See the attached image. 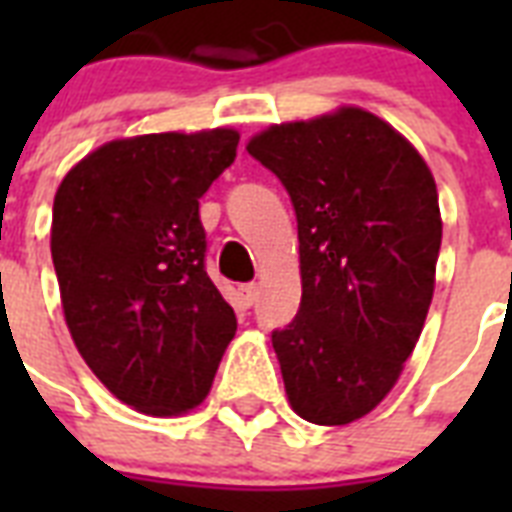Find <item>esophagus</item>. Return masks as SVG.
Returning a JSON list of instances; mask_svg holds the SVG:
<instances>
[{
    "instance_id": "1",
    "label": "esophagus",
    "mask_w": 512,
    "mask_h": 512,
    "mask_svg": "<svg viewBox=\"0 0 512 512\" xmlns=\"http://www.w3.org/2000/svg\"><path fill=\"white\" fill-rule=\"evenodd\" d=\"M239 300H241V305H244V308H249V305L255 303V300H257V284H241Z\"/></svg>"
}]
</instances>
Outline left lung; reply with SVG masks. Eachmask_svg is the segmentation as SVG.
<instances>
[{
	"instance_id": "left-lung-1",
	"label": "left lung",
	"mask_w": 512,
	"mask_h": 512,
	"mask_svg": "<svg viewBox=\"0 0 512 512\" xmlns=\"http://www.w3.org/2000/svg\"><path fill=\"white\" fill-rule=\"evenodd\" d=\"M247 151L297 215L303 300L271 335L289 404L316 425H348L388 396L420 340L441 249L436 180L361 108L276 124Z\"/></svg>"
}]
</instances>
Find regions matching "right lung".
Returning a JSON list of instances; mask_svg holds the SVG:
<instances>
[{
    "instance_id": "obj_1",
    "label": "right lung",
    "mask_w": 512,
    "mask_h": 512,
    "mask_svg": "<svg viewBox=\"0 0 512 512\" xmlns=\"http://www.w3.org/2000/svg\"><path fill=\"white\" fill-rule=\"evenodd\" d=\"M236 130L111 140L52 204V265L68 332L119 401L172 417L207 398L236 313L204 268L199 199L231 167Z\"/></svg>"
}]
</instances>
